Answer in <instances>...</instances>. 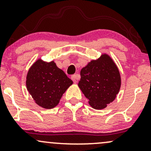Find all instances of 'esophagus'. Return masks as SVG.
Returning a JSON list of instances; mask_svg holds the SVG:
<instances>
[{
	"label": "esophagus",
	"instance_id": "1",
	"mask_svg": "<svg viewBox=\"0 0 151 151\" xmlns=\"http://www.w3.org/2000/svg\"><path fill=\"white\" fill-rule=\"evenodd\" d=\"M79 74H74V75H72V77H71V79H72V81H74V83H77V80L79 79Z\"/></svg>",
	"mask_w": 151,
	"mask_h": 151
}]
</instances>
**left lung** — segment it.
Segmentation results:
<instances>
[{"label":"left lung","instance_id":"obj_1","mask_svg":"<svg viewBox=\"0 0 151 151\" xmlns=\"http://www.w3.org/2000/svg\"><path fill=\"white\" fill-rule=\"evenodd\" d=\"M78 86L89 104L95 109H102L115 99L121 86L119 70L108 55H103L92 60L80 72Z\"/></svg>","mask_w":151,"mask_h":151}]
</instances>
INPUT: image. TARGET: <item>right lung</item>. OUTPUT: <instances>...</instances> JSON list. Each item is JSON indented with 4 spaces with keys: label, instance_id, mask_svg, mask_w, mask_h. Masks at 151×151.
Masks as SVG:
<instances>
[{
    "label": "right lung",
    "instance_id": "obj_1",
    "mask_svg": "<svg viewBox=\"0 0 151 151\" xmlns=\"http://www.w3.org/2000/svg\"><path fill=\"white\" fill-rule=\"evenodd\" d=\"M72 83L53 61L46 62L38 60L28 71L26 86L37 104L50 109L58 104Z\"/></svg>",
    "mask_w": 151,
    "mask_h": 151
}]
</instances>
